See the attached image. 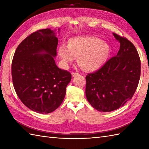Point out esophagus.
<instances>
[{"instance_id": "34e87169", "label": "esophagus", "mask_w": 149, "mask_h": 149, "mask_svg": "<svg viewBox=\"0 0 149 149\" xmlns=\"http://www.w3.org/2000/svg\"><path fill=\"white\" fill-rule=\"evenodd\" d=\"M72 75L73 77L77 76V75H79V73H78V72H73V73H72Z\"/></svg>"}]
</instances>
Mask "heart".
Returning a JSON list of instances; mask_svg holds the SVG:
<instances>
[{"mask_svg":"<svg viewBox=\"0 0 149 149\" xmlns=\"http://www.w3.org/2000/svg\"><path fill=\"white\" fill-rule=\"evenodd\" d=\"M110 51L108 43L99 38L83 36L72 38L68 46H59L58 54L66 66L78 57L79 65L87 71H95L105 64Z\"/></svg>","mask_w":149,"mask_h":149,"instance_id":"heart-1","label":"heart"}]
</instances>
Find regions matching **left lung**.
I'll list each match as a JSON object with an SVG mask.
<instances>
[{
	"mask_svg": "<svg viewBox=\"0 0 149 149\" xmlns=\"http://www.w3.org/2000/svg\"><path fill=\"white\" fill-rule=\"evenodd\" d=\"M113 36L120 44L116 56L86 77V96L100 112L118 109L132 99L140 81L141 62L134 45L126 38Z\"/></svg>",
	"mask_w": 149,
	"mask_h": 149,
	"instance_id": "8db88e82",
	"label": "left lung"
}]
</instances>
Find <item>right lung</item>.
I'll use <instances>...</instances> for the list:
<instances>
[{
    "instance_id": "add662e5",
    "label": "right lung",
    "mask_w": 149,
    "mask_h": 149,
    "mask_svg": "<svg viewBox=\"0 0 149 149\" xmlns=\"http://www.w3.org/2000/svg\"><path fill=\"white\" fill-rule=\"evenodd\" d=\"M58 43L54 31L40 29L19 44L13 58L16 93L25 106L37 113H49L58 108L71 81L70 73L56 65Z\"/></svg>"
}]
</instances>
